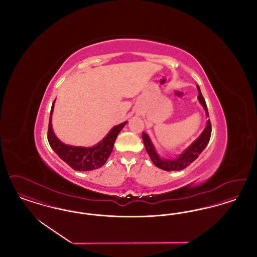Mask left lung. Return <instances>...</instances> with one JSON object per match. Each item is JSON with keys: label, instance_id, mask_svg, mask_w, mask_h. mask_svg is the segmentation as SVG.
Segmentation results:
<instances>
[{"label": "left lung", "instance_id": "1", "mask_svg": "<svg viewBox=\"0 0 257 257\" xmlns=\"http://www.w3.org/2000/svg\"><path fill=\"white\" fill-rule=\"evenodd\" d=\"M196 87H197V90H198V96H197L198 101L203 106L204 110L206 111V115L209 116L206 102H205L204 98H203L202 94H201L199 86H196ZM211 132H212L211 122H210V119H208L207 125H206L205 129L203 130V132L198 137V139L196 140L176 159H164V158H161L159 155H158V153L156 152V150H155V148L153 147V145H152V143H151V141H150V139H149V137L147 136V134L144 132L143 135H142V137H143V140H144L145 147L147 149V154L149 155V157L152 160L153 164L157 168L167 171H181V170H184L185 168H187L188 166H190L199 156V154L203 151V149L206 147L209 141H210Z\"/></svg>", "mask_w": 257, "mask_h": 257}]
</instances>
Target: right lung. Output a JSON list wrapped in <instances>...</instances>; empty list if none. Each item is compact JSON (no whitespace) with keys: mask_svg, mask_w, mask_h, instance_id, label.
<instances>
[{"mask_svg":"<svg viewBox=\"0 0 257 257\" xmlns=\"http://www.w3.org/2000/svg\"><path fill=\"white\" fill-rule=\"evenodd\" d=\"M55 100L50 111L49 126H48V142L50 147L58 154L63 162L75 171H88L101 168L112 151L114 142L117 135L121 131L127 121L114 126L108 135L95 147H80L67 146L62 144L55 136L52 129V113L54 110Z\"/></svg>","mask_w":257,"mask_h":257,"instance_id":"obj_1","label":"right lung"}]
</instances>
